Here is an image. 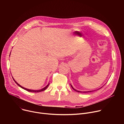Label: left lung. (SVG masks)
Segmentation results:
<instances>
[{"instance_id": "left-lung-1", "label": "left lung", "mask_w": 124, "mask_h": 124, "mask_svg": "<svg viewBox=\"0 0 124 124\" xmlns=\"http://www.w3.org/2000/svg\"><path fill=\"white\" fill-rule=\"evenodd\" d=\"M70 86H71V87H72V88H73V89L75 90V91H77V92H80V93H82V92H83V93H88V92H93V91H94L95 90H93V91H78V90H76V89H75V88L72 86V85H71V84H70ZM101 87H102V86ZM101 87L100 88H99V89H101Z\"/></svg>"}]
</instances>
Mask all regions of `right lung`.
I'll return each mask as SVG.
<instances>
[{"instance_id": "right-lung-1", "label": "right lung", "mask_w": 124, "mask_h": 124, "mask_svg": "<svg viewBox=\"0 0 124 124\" xmlns=\"http://www.w3.org/2000/svg\"><path fill=\"white\" fill-rule=\"evenodd\" d=\"M13 78V77H12ZM13 78V79H14V80L15 81V82L16 83V84L18 85L19 86H20V87H21L22 88H23V89H24V90H26V91H28V92H41V91H44L45 90H46V88H47V87L48 86V85H49V83H48V84L46 86V87H45L44 88H42V89H39V90H31V89H27V88H24V87H23V86H22L21 85H20L18 83H17L16 81H15V80L14 79V78Z\"/></svg>"}]
</instances>
